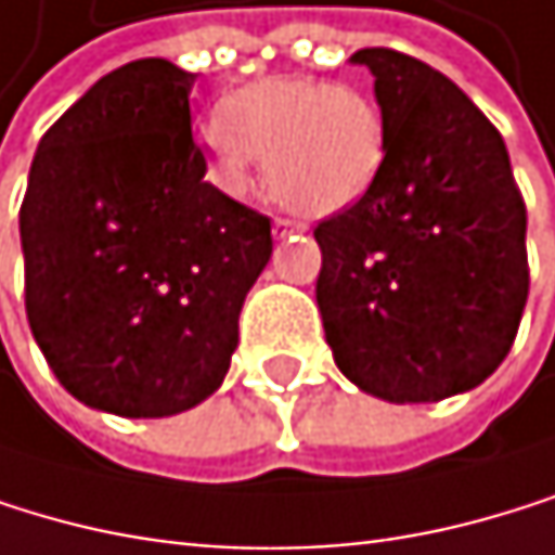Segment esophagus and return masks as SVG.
<instances>
[{"label": "esophagus", "instance_id": "1", "mask_svg": "<svg viewBox=\"0 0 555 555\" xmlns=\"http://www.w3.org/2000/svg\"><path fill=\"white\" fill-rule=\"evenodd\" d=\"M305 223L294 217H274V237H287V234H301Z\"/></svg>", "mask_w": 555, "mask_h": 555}]
</instances>
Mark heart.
<instances>
[{
    "mask_svg": "<svg viewBox=\"0 0 555 555\" xmlns=\"http://www.w3.org/2000/svg\"><path fill=\"white\" fill-rule=\"evenodd\" d=\"M217 180L244 194L257 157L274 194L308 214H335L369 194L385 157L382 106L358 86L271 76L237 90L207 127Z\"/></svg>",
    "mask_w": 555,
    "mask_h": 555,
    "instance_id": "obj_1",
    "label": "heart"
}]
</instances>
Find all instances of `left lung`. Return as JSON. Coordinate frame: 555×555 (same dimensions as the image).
Here are the masks:
<instances>
[{"label": "left lung", "instance_id": "8db88e82", "mask_svg": "<svg viewBox=\"0 0 555 555\" xmlns=\"http://www.w3.org/2000/svg\"><path fill=\"white\" fill-rule=\"evenodd\" d=\"M385 116L369 194L314 228L335 365L385 402H442L509 354L526 294V204L509 153L452 79L398 49H358Z\"/></svg>", "mask_w": 555, "mask_h": 555}]
</instances>
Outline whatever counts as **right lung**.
I'll use <instances>...</instances> for the list:
<instances>
[{
  "mask_svg": "<svg viewBox=\"0 0 555 555\" xmlns=\"http://www.w3.org/2000/svg\"><path fill=\"white\" fill-rule=\"evenodd\" d=\"M186 73L133 60L39 140L20 207L26 314L82 405L164 418L231 369L237 318L271 261V217L204 180Z\"/></svg>",
  "mask_w": 555,
  "mask_h": 555,
  "instance_id": "add662e5",
  "label": "right lung"
}]
</instances>
